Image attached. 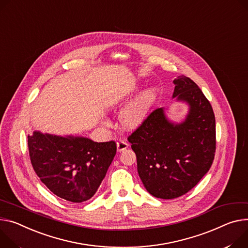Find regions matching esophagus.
<instances>
[{
  "instance_id": "34e87169",
  "label": "esophagus",
  "mask_w": 248,
  "mask_h": 248,
  "mask_svg": "<svg viewBox=\"0 0 248 248\" xmlns=\"http://www.w3.org/2000/svg\"><path fill=\"white\" fill-rule=\"evenodd\" d=\"M128 147V143L124 140H120L118 142H117V148H118V152H122L124 151V149H126Z\"/></svg>"
}]
</instances>
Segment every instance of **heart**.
I'll use <instances>...</instances> for the list:
<instances>
[{"instance_id": "b5f03b06", "label": "heart", "mask_w": 248, "mask_h": 248, "mask_svg": "<svg viewBox=\"0 0 248 248\" xmlns=\"http://www.w3.org/2000/svg\"><path fill=\"white\" fill-rule=\"evenodd\" d=\"M155 96V89H147L146 91H144L122 111V124L129 129L138 127L145 120Z\"/></svg>"}]
</instances>
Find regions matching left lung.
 I'll list each match as a JSON object with an SVG mask.
<instances>
[{"label":"left lung","mask_w":248,"mask_h":248,"mask_svg":"<svg viewBox=\"0 0 248 248\" xmlns=\"http://www.w3.org/2000/svg\"><path fill=\"white\" fill-rule=\"evenodd\" d=\"M174 84L173 97L190 105L185 122L174 124L162 108H156L127 138L145 189L165 200L193 189L210 170L216 153V119L209 100L186 76Z\"/></svg>","instance_id":"1"}]
</instances>
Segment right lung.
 <instances>
[{"label":"right lung","mask_w":248,"mask_h":248,"mask_svg":"<svg viewBox=\"0 0 248 248\" xmlns=\"http://www.w3.org/2000/svg\"><path fill=\"white\" fill-rule=\"evenodd\" d=\"M32 168L57 197L72 202L91 199L117 153L116 141L57 137L34 131L28 137Z\"/></svg>","instance_id":"add662e5"}]
</instances>
